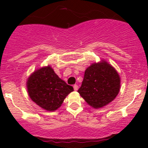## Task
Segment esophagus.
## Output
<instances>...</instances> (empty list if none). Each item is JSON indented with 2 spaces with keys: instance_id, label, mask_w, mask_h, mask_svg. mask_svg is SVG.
Here are the masks:
<instances>
[{
  "instance_id": "obj_1",
  "label": "esophagus",
  "mask_w": 148,
  "mask_h": 148,
  "mask_svg": "<svg viewBox=\"0 0 148 148\" xmlns=\"http://www.w3.org/2000/svg\"><path fill=\"white\" fill-rule=\"evenodd\" d=\"M73 88H74V90H75V91H77L78 89V86L77 85V84H75V85L73 86Z\"/></svg>"
}]
</instances>
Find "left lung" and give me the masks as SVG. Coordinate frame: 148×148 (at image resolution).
<instances>
[{"instance_id":"1","label":"left lung","mask_w":148,"mask_h":148,"mask_svg":"<svg viewBox=\"0 0 148 148\" xmlns=\"http://www.w3.org/2000/svg\"><path fill=\"white\" fill-rule=\"evenodd\" d=\"M121 78L118 72L105 60L86 69L78 92L92 108L99 109L113 101L119 92Z\"/></svg>"}]
</instances>
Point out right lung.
<instances>
[{"label": "right lung", "mask_w": 148, "mask_h": 148, "mask_svg": "<svg viewBox=\"0 0 148 148\" xmlns=\"http://www.w3.org/2000/svg\"><path fill=\"white\" fill-rule=\"evenodd\" d=\"M27 88L29 96L35 104L51 112L59 108L73 91V87L56 75L49 65L39 68L29 75Z\"/></svg>", "instance_id": "add662e5"}]
</instances>
